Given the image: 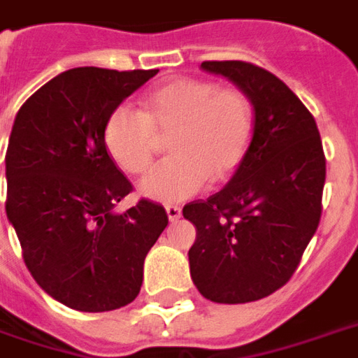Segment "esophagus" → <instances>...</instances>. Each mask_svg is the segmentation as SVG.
I'll use <instances>...</instances> for the list:
<instances>
[{"label":"esophagus","instance_id":"34e87169","mask_svg":"<svg viewBox=\"0 0 358 358\" xmlns=\"http://www.w3.org/2000/svg\"><path fill=\"white\" fill-rule=\"evenodd\" d=\"M166 215H169V221L171 222L178 221L180 217H182V209H180L178 205H166Z\"/></svg>","mask_w":358,"mask_h":358}]
</instances>
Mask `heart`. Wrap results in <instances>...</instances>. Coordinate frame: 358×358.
Here are the masks:
<instances>
[{
  "label": "heart",
  "instance_id": "heart-1",
  "mask_svg": "<svg viewBox=\"0 0 358 358\" xmlns=\"http://www.w3.org/2000/svg\"><path fill=\"white\" fill-rule=\"evenodd\" d=\"M252 129V104L242 92L178 79L149 92L141 112L116 106L102 137L122 171L141 174L153 159L157 137L169 135L171 157L147 172L139 192L159 203H176L199 194L209 178H229L248 151Z\"/></svg>",
  "mask_w": 358,
  "mask_h": 358
}]
</instances>
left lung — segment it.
I'll return each mask as SVG.
<instances>
[{
	"label": "left lung",
	"mask_w": 358,
	"mask_h": 358,
	"mask_svg": "<svg viewBox=\"0 0 358 358\" xmlns=\"http://www.w3.org/2000/svg\"><path fill=\"white\" fill-rule=\"evenodd\" d=\"M254 106V131L229 184L184 205L196 227L189 273L207 301L242 304L281 289L318 229L326 157L316 120L267 69L248 62H203Z\"/></svg>",
	"instance_id": "8db88e82"
}]
</instances>
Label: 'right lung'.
Wrapping results in <instances>:
<instances>
[{
	"instance_id": "right-lung-1",
	"label": "right lung",
	"mask_w": 358,
	"mask_h": 358,
	"mask_svg": "<svg viewBox=\"0 0 358 358\" xmlns=\"http://www.w3.org/2000/svg\"><path fill=\"white\" fill-rule=\"evenodd\" d=\"M159 69L75 67L40 87L17 112L7 155V219L34 281L81 312L126 306L143 262L169 224L149 199L114 211L134 189L104 145L112 110Z\"/></svg>"
}]
</instances>
